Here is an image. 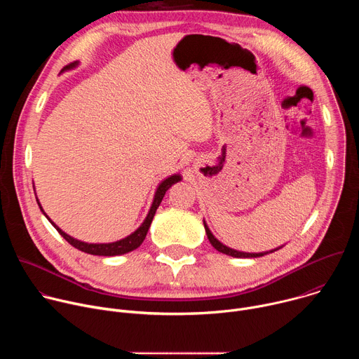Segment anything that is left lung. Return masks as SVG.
I'll list each match as a JSON object with an SVG mask.
<instances>
[{"label":"left lung","mask_w":359,"mask_h":359,"mask_svg":"<svg viewBox=\"0 0 359 359\" xmlns=\"http://www.w3.org/2000/svg\"><path fill=\"white\" fill-rule=\"evenodd\" d=\"M204 229H206V234H208L209 241L212 243V245H213L217 251L224 252V254H227V255H231V257H240V259H243V257H244V259H247V257H262V255L267 254V252H241V251L229 248V247H226L224 244H222V243L212 234V231L209 230V227H208L206 223H204ZM270 252H273V251H270Z\"/></svg>","instance_id":"8db88e82"}]
</instances>
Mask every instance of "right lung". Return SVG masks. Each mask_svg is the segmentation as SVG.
<instances>
[{
	"mask_svg": "<svg viewBox=\"0 0 359 359\" xmlns=\"http://www.w3.org/2000/svg\"><path fill=\"white\" fill-rule=\"evenodd\" d=\"M75 65H76V62H72V64L64 67V69L74 68ZM179 180H180V176H179V175H175V176L168 177L165 182H162V183L159 184L158 190H156L155 200H153V204H151V208H150V210H149V215H147L146 220L143 222V224H142L135 233H132L130 236H128V237H125V238H122V240H119V241H115V243H108V244H88V243L79 241V240H76V238H72L71 236H68L67 233H64L58 226H55L49 219H48V220H49L50 223H53V226L58 230V233H60L71 245H74L75 248H78V250H81V251H83V252L93 254V255H108V257H109V255L125 254V252H129V251L137 248V247L143 243V240H144V237H146V234H147V230H149V227H150V223H151L153 217H155V213H156V210H158V208H159V204H161V201H162L165 193L168 191L169 187H172L173 183H176V182H179ZM36 201H38V200H36ZM38 204H39V203H38ZM39 209H41V204H39ZM41 210H42V209H41ZM42 212H43V210H42ZM43 215H45V213H43ZM45 216H46V215H45ZM46 217H48V216H46Z\"/></svg>",
	"mask_w": 359,
	"mask_h": 359,
	"instance_id": "obj_1",
	"label": "right lung"
}]
</instances>
